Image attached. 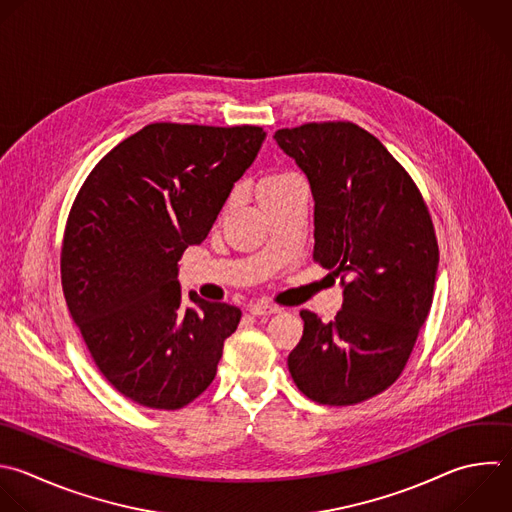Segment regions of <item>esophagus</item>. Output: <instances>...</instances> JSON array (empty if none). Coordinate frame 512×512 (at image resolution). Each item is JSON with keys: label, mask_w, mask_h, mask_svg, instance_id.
Instances as JSON below:
<instances>
[{"label": "esophagus", "mask_w": 512, "mask_h": 512, "mask_svg": "<svg viewBox=\"0 0 512 512\" xmlns=\"http://www.w3.org/2000/svg\"><path fill=\"white\" fill-rule=\"evenodd\" d=\"M276 312H280V308L264 304V302L250 304V314H254V316H270V314H276Z\"/></svg>", "instance_id": "obj_1"}]
</instances>
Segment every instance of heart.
Instances as JSON below:
<instances>
[{"instance_id":"heart-1","label":"heart","mask_w":512,"mask_h":512,"mask_svg":"<svg viewBox=\"0 0 512 512\" xmlns=\"http://www.w3.org/2000/svg\"><path fill=\"white\" fill-rule=\"evenodd\" d=\"M294 180H298V176L294 172H286V170L266 172L264 176H260V180L256 184L258 200H264V198H270V196L278 194L280 190H284Z\"/></svg>"}]
</instances>
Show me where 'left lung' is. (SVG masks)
Returning a JSON list of instances; mask_svg holds the SVG:
<instances>
[{
  "mask_svg": "<svg viewBox=\"0 0 512 512\" xmlns=\"http://www.w3.org/2000/svg\"><path fill=\"white\" fill-rule=\"evenodd\" d=\"M274 140L310 182L314 260L344 288L332 322L300 310L304 332L288 370L318 404H358L400 376L428 316L434 226L408 172L360 126L312 122Z\"/></svg>",
  "mask_w": 512,
  "mask_h": 512,
  "instance_id": "1",
  "label": "left lung"
}]
</instances>
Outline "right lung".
I'll return each instance as SVG.
<instances>
[{
  "instance_id": "add662e5",
  "label": "right lung",
  "mask_w": 512,
  "mask_h": 512,
  "mask_svg": "<svg viewBox=\"0 0 512 512\" xmlns=\"http://www.w3.org/2000/svg\"><path fill=\"white\" fill-rule=\"evenodd\" d=\"M258 126L150 124L90 172L68 216L62 288L106 380L126 398L178 410L214 380L240 308L190 292L178 260L216 222L252 166Z\"/></svg>"
}]
</instances>
